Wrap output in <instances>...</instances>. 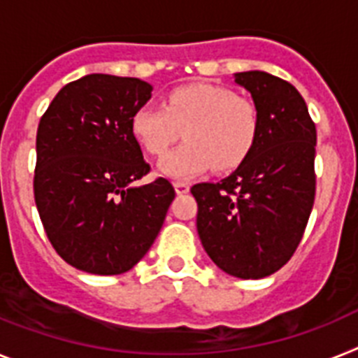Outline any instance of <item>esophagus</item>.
Wrapping results in <instances>:
<instances>
[{
    "instance_id": "esophagus-1",
    "label": "esophagus",
    "mask_w": 358,
    "mask_h": 358,
    "mask_svg": "<svg viewBox=\"0 0 358 358\" xmlns=\"http://www.w3.org/2000/svg\"><path fill=\"white\" fill-rule=\"evenodd\" d=\"M174 191H176V194L189 193V184H185V182H174Z\"/></svg>"
}]
</instances>
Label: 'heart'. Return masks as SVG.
<instances>
[{"label":"heart","mask_w":358,"mask_h":358,"mask_svg":"<svg viewBox=\"0 0 358 358\" xmlns=\"http://www.w3.org/2000/svg\"><path fill=\"white\" fill-rule=\"evenodd\" d=\"M260 110L244 96L211 83H189L167 92L164 107L142 105L131 133L143 151L164 155L184 131L185 142L164 156V176L189 180L215 167L227 173L244 164L260 136Z\"/></svg>","instance_id":"b5f03b06"}]
</instances>
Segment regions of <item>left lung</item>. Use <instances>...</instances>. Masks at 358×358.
<instances>
[{
    "mask_svg": "<svg viewBox=\"0 0 358 358\" xmlns=\"http://www.w3.org/2000/svg\"><path fill=\"white\" fill-rule=\"evenodd\" d=\"M260 110L253 152L218 184L191 187L206 253L227 275L264 278L299 248L315 202L317 129L289 82L262 71L236 72Z\"/></svg>",
    "mask_w": 358,
    "mask_h": 358,
    "instance_id": "8db88e82",
    "label": "left lung"
}]
</instances>
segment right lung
<instances>
[{"mask_svg": "<svg viewBox=\"0 0 358 358\" xmlns=\"http://www.w3.org/2000/svg\"><path fill=\"white\" fill-rule=\"evenodd\" d=\"M138 78L87 74L54 96L36 134L34 200L56 253L80 271L136 266L174 200L169 180L136 185L151 167L131 118L151 98Z\"/></svg>", "mask_w": 358, "mask_h": 358, "instance_id": "1", "label": "right lung"}]
</instances>
